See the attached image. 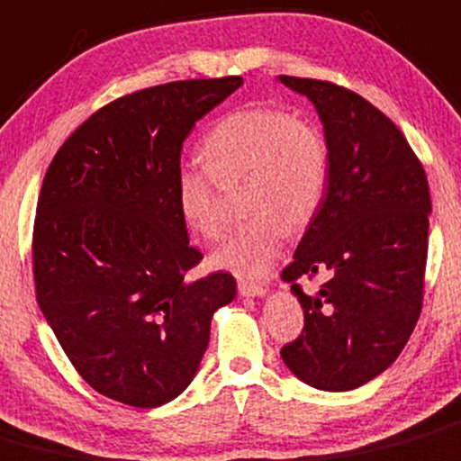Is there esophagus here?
<instances>
[{
	"label": "esophagus",
	"instance_id": "1",
	"mask_svg": "<svg viewBox=\"0 0 461 461\" xmlns=\"http://www.w3.org/2000/svg\"><path fill=\"white\" fill-rule=\"evenodd\" d=\"M266 285L254 284V281H239V293L243 297H263L266 294Z\"/></svg>",
	"mask_w": 461,
	"mask_h": 461
}]
</instances>
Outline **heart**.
Returning <instances> with one entry per match:
<instances>
[{"mask_svg":"<svg viewBox=\"0 0 461 461\" xmlns=\"http://www.w3.org/2000/svg\"><path fill=\"white\" fill-rule=\"evenodd\" d=\"M207 164L185 162L176 176L182 218L204 239L222 230L218 180L245 177L243 209L249 213L213 252L218 267L240 276L270 270L288 225L311 222L324 198L329 150L311 122L279 107H245L227 114L204 140Z\"/></svg>","mask_w":461,"mask_h":461,"instance_id":"b5f03b06","label":"heart"}]
</instances>
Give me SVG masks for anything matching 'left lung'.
Masks as SVG:
<instances>
[{
	"instance_id": "obj_1",
	"label": "left lung",
	"mask_w": 461,
	"mask_h": 461,
	"mask_svg": "<svg viewBox=\"0 0 461 461\" xmlns=\"http://www.w3.org/2000/svg\"><path fill=\"white\" fill-rule=\"evenodd\" d=\"M324 123L329 177L320 209L284 267L303 308L285 367L306 385L347 392L385 372L423 306L430 191L403 132L360 94L329 80L279 76ZM322 276L305 293L303 278Z\"/></svg>"
}]
</instances>
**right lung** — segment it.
Wrapping results in <instances>:
<instances>
[{
	"mask_svg": "<svg viewBox=\"0 0 461 461\" xmlns=\"http://www.w3.org/2000/svg\"><path fill=\"white\" fill-rule=\"evenodd\" d=\"M240 76L126 94L60 146L40 189L33 279L40 311L98 394L158 408L189 387L230 272L191 279L203 252L177 207L182 144Z\"/></svg>",
	"mask_w": 461,
	"mask_h": 461,
	"instance_id": "right-lung-1",
	"label": "right lung"
}]
</instances>
